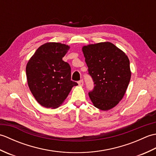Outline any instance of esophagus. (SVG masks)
<instances>
[{"instance_id": "1", "label": "esophagus", "mask_w": 156, "mask_h": 156, "mask_svg": "<svg viewBox=\"0 0 156 156\" xmlns=\"http://www.w3.org/2000/svg\"><path fill=\"white\" fill-rule=\"evenodd\" d=\"M78 84L80 85V86H83V84H84V81H83V80H80V81H78Z\"/></svg>"}]
</instances>
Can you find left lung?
I'll use <instances>...</instances> for the list:
<instances>
[{
	"instance_id": "8db88e82",
	"label": "left lung",
	"mask_w": 156,
	"mask_h": 156,
	"mask_svg": "<svg viewBox=\"0 0 156 156\" xmlns=\"http://www.w3.org/2000/svg\"><path fill=\"white\" fill-rule=\"evenodd\" d=\"M82 51L94 84L89 97L95 107L110 110L121 101L130 81L127 55L110 42L85 45Z\"/></svg>"
}]
</instances>
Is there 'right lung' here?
Here are the masks:
<instances>
[{"label":"right lung","instance_id":"1","mask_svg":"<svg viewBox=\"0 0 156 156\" xmlns=\"http://www.w3.org/2000/svg\"><path fill=\"white\" fill-rule=\"evenodd\" d=\"M69 46L50 42L41 45L29 59L26 75L29 89L43 107L56 108L78 84L71 80V68L62 60Z\"/></svg>","mask_w":156,"mask_h":156}]
</instances>
